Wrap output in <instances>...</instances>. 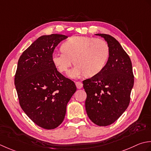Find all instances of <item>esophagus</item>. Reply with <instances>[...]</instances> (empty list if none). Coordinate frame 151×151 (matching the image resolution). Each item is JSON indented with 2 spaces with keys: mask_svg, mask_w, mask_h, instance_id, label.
Wrapping results in <instances>:
<instances>
[{
  "mask_svg": "<svg viewBox=\"0 0 151 151\" xmlns=\"http://www.w3.org/2000/svg\"><path fill=\"white\" fill-rule=\"evenodd\" d=\"M76 85L77 88H78V89H80V88H81L83 87V83L81 81L76 82Z\"/></svg>",
  "mask_w": 151,
  "mask_h": 151,
  "instance_id": "34e87169",
  "label": "esophagus"
}]
</instances>
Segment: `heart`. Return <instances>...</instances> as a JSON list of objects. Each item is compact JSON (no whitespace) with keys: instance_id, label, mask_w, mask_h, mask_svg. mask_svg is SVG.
Returning <instances> with one entry per match:
<instances>
[{"instance_id":"heart-1","label":"heart","mask_w":151,"mask_h":151,"mask_svg":"<svg viewBox=\"0 0 151 151\" xmlns=\"http://www.w3.org/2000/svg\"><path fill=\"white\" fill-rule=\"evenodd\" d=\"M61 50L52 54V61L58 71L65 72L73 60L76 65L68 73L72 78L97 75L106 66L109 53L108 45L103 40L82 36L68 39Z\"/></svg>"}]
</instances>
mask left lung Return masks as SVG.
Returning a JSON list of instances; mask_svg holds the SVG:
<instances>
[{"instance_id": "left-lung-1", "label": "left lung", "mask_w": 151, "mask_h": 151, "mask_svg": "<svg viewBox=\"0 0 151 151\" xmlns=\"http://www.w3.org/2000/svg\"><path fill=\"white\" fill-rule=\"evenodd\" d=\"M104 38L109 47L108 60L104 69L83 81L87 93L85 109L94 124H111L127 109L134 86V74L130 57L113 36L96 34Z\"/></svg>"}]
</instances>
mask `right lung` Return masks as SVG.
I'll list each match as a JSON object with an SVG mask.
<instances>
[{
    "label": "right lung",
    "instance_id": "obj_1",
    "mask_svg": "<svg viewBox=\"0 0 151 151\" xmlns=\"http://www.w3.org/2000/svg\"><path fill=\"white\" fill-rule=\"evenodd\" d=\"M67 38L57 34L39 37L21 55L15 76L21 107L36 124L47 130L63 122L67 104L77 89L52 61L55 47Z\"/></svg>",
    "mask_w": 151,
    "mask_h": 151
}]
</instances>
